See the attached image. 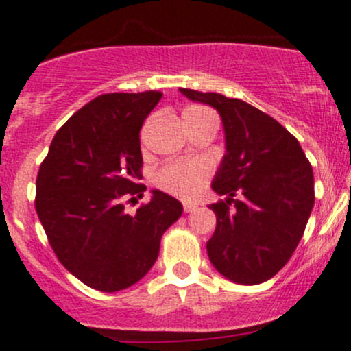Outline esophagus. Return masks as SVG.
I'll return each mask as SVG.
<instances>
[{
	"label": "esophagus",
	"mask_w": 351,
	"mask_h": 351,
	"mask_svg": "<svg viewBox=\"0 0 351 351\" xmlns=\"http://www.w3.org/2000/svg\"><path fill=\"white\" fill-rule=\"evenodd\" d=\"M195 208H197V202H190V200L183 202V210L185 212H193Z\"/></svg>",
	"instance_id": "esophagus-1"
}]
</instances>
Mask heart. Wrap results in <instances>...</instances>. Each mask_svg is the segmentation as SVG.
<instances>
[{"label":"heart","mask_w":351,"mask_h":351,"mask_svg":"<svg viewBox=\"0 0 351 351\" xmlns=\"http://www.w3.org/2000/svg\"><path fill=\"white\" fill-rule=\"evenodd\" d=\"M208 173L210 166L202 159L176 161L156 173V185L175 195L190 197L204 185Z\"/></svg>","instance_id":"1"}]
</instances>
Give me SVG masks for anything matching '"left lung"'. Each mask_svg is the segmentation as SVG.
Segmentation results:
<instances>
[{
	"instance_id": "obj_1",
	"label": "left lung",
	"mask_w": 351,
	"mask_h": 351,
	"mask_svg": "<svg viewBox=\"0 0 351 351\" xmlns=\"http://www.w3.org/2000/svg\"><path fill=\"white\" fill-rule=\"evenodd\" d=\"M180 91L217 110L224 127L226 154L212 190L226 198L208 205L217 217L208 260L234 284L270 280L290 260L309 221L313 166L299 141L253 105L219 93Z\"/></svg>"
}]
</instances>
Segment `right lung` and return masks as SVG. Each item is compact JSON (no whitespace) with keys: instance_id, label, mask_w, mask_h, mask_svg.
<instances>
[{"instance_id":"1","label":"right lung","mask_w":351,"mask_h":351,"mask_svg":"<svg viewBox=\"0 0 351 351\" xmlns=\"http://www.w3.org/2000/svg\"><path fill=\"white\" fill-rule=\"evenodd\" d=\"M162 95H100L56 132L37 175L35 210L67 271L101 292L139 282L158 260L161 236L182 202L153 190L136 214L123 202L143 197L139 130ZM130 198V200H132Z\"/></svg>"}]
</instances>
